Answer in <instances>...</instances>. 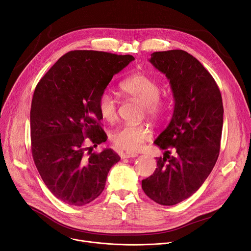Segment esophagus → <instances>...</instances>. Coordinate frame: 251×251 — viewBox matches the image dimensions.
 Returning a JSON list of instances; mask_svg holds the SVG:
<instances>
[{
  "label": "esophagus",
  "mask_w": 251,
  "mask_h": 251,
  "mask_svg": "<svg viewBox=\"0 0 251 251\" xmlns=\"http://www.w3.org/2000/svg\"><path fill=\"white\" fill-rule=\"evenodd\" d=\"M121 158H131V157H137L138 154L134 153V152H121L120 153Z\"/></svg>",
  "instance_id": "esophagus-1"
}]
</instances>
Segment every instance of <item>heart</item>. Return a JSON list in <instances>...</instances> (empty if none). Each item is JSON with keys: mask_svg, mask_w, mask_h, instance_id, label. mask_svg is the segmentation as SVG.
I'll return each mask as SVG.
<instances>
[{"mask_svg": "<svg viewBox=\"0 0 251 251\" xmlns=\"http://www.w3.org/2000/svg\"><path fill=\"white\" fill-rule=\"evenodd\" d=\"M122 94L143 106L145 114L152 119H158L164 114L166 105L159 97L160 86L151 76L145 74H136L127 77L120 83ZM98 110L103 119L113 122L117 117V103L107 92L98 99ZM152 137L150 128L144 124L123 125L114 130L111 141L115 146L127 151H136Z\"/></svg>", "mask_w": 251, "mask_h": 251, "instance_id": "heart-1", "label": "heart"}]
</instances>
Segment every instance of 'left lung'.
Masks as SVG:
<instances>
[{"label": "left lung", "instance_id": "1", "mask_svg": "<svg viewBox=\"0 0 251 251\" xmlns=\"http://www.w3.org/2000/svg\"><path fill=\"white\" fill-rule=\"evenodd\" d=\"M149 61L170 79L175 109L169 126L154 141L166 151L156 157V169L142 180V190L155 203L174 206L200 189L218 159L222 97L210 73L187 51L153 52Z\"/></svg>", "mask_w": 251, "mask_h": 251}]
</instances>
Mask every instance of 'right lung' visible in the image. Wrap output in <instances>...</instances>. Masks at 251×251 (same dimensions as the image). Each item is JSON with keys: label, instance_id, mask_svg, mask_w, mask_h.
Returning a JSON list of instances; mask_svg holds the SVG:
<instances>
[{"label": "right lung", "instance_id": "obj_1", "mask_svg": "<svg viewBox=\"0 0 251 251\" xmlns=\"http://www.w3.org/2000/svg\"><path fill=\"white\" fill-rule=\"evenodd\" d=\"M132 60L129 54L74 50L37 83L30 111L32 156L48 190L65 204L94 201L104 191L110 169L120 160L112 149L92 152L107 140L98 99L113 75Z\"/></svg>", "mask_w": 251, "mask_h": 251}]
</instances>
